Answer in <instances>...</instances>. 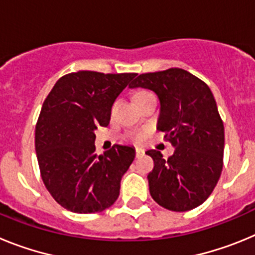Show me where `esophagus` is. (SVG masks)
<instances>
[{"label":"esophagus","mask_w":255,"mask_h":255,"mask_svg":"<svg viewBox=\"0 0 255 255\" xmlns=\"http://www.w3.org/2000/svg\"><path fill=\"white\" fill-rule=\"evenodd\" d=\"M135 153H136V157H140V155L144 154V149H141V148H136V149H135Z\"/></svg>","instance_id":"1"}]
</instances>
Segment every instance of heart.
I'll use <instances>...</instances> for the list:
<instances>
[{
  "label": "heart",
  "mask_w": 255,
  "mask_h": 255,
  "mask_svg": "<svg viewBox=\"0 0 255 255\" xmlns=\"http://www.w3.org/2000/svg\"><path fill=\"white\" fill-rule=\"evenodd\" d=\"M145 94H148V92H144V91L138 92V93L135 94V98H138V97H141V96H145ZM134 139L135 140H139V139H140V135H136V136H134Z\"/></svg>",
  "instance_id": "heart-1"
}]
</instances>
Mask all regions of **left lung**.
Here are the masks:
<instances>
[{
    "label": "left lung",
    "instance_id": "8db88e82",
    "mask_svg": "<svg viewBox=\"0 0 255 255\" xmlns=\"http://www.w3.org/2000/svg\"><path fill=\"white\" fill-rule=\"evenodd\" d=\"M129 88H145L159 100L157 129L175 147L167 159L159 150L145 154L154 162L148 173L149 193L161 207L186 212L206 202L221 176L225 130L211 89L186 70L141 74Z\"/></svg>",
    "mask_w": 255,
    "mask_h": 255
}]
</instances>
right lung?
Returning a JSON list of instances; mask_svg holds the SVG:
<instances>
[{
	"mask_svg": "<svg viewBox=\"0 0 255 255\" xmlns=\"http://www.w3.org/2000/svg\"><path fill=\"white\" fill-rule=\"evenodd\" d=\"M135 76L78 71L58 79L47 96L35 126V152L47 190L64 208L96 213L119 198L135 149L116 144L97 155L94 130L108 125L112 105Z\"/></svg>",
	"mask_w": 255,
	"mask_h": 255,
	"instance_id": "obj_1",
	"label": "right lung"
}]
</instances>
